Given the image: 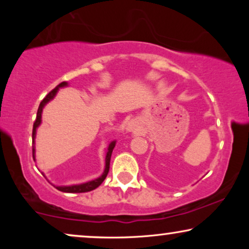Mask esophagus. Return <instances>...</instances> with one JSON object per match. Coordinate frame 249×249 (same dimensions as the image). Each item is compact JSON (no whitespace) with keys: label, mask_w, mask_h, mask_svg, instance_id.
Listing matches in <instances>:
<instances>
[{"label":"esophagus","mask_w":249,"mask_h":249,"mask_svg":"<svg viewBox=\"0 0 249 249\" xmlns=\"http://www.w3.org/2000/svg\"><path fill=\"white\" fill-rule=\"evenodd\" d=\"M125 131L127 132H134L138 130V124L136 121H129L127 124H125Z\"/></svg>","instance_id":"1"}]
</instances>
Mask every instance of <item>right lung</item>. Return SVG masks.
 <instances>
[{
    "instance_id": "add662e5",
    "label": "right lung",
    "mask_w": 249,
    "mask_h": 249,
    "mask_svg": "<svg viewBox=\"0 0 249 249\" xmlns=\"http://www.w3.org/2000/svg\"><path fill=\"white\" fill-rule=\"evenodd\" d=\"M67 81H63V83H61L57 85V86L54 88L52 91H50L49 94L46 95V97L44 98V100L40 102L39 107H38V111H37V115H36V120L34 122V127H33V158H34V161H36L35 159V138H36V131H37V128L39 127L40 124H42V113H43V108L45 107V105L49 103L53 100L54 97H55V95L57 94V90L60 89V88H63V87H67L68 86ZM115 141L111 142L110 144L107 146V155H105V168H104V171L102 175L98 177V178L94 179V180H90V181H87V182H84V183H79V185H70V186H54L57 190H60V192H63V193H86V192H90V190H94L96 189L98 186L101 185L102 182L104 181V179L107 178V173H108V170H110V161H111V155H112V152H113V148L115 147Z\"/></svg>"
}]
</instances>
